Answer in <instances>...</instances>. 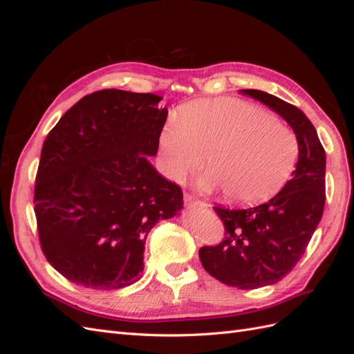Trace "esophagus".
I'll use <instances>...</instances> for the list:
<instances>
[{
    "label": "esophagus",
    "mask_w": 354,
    "mask_h": 354,
    "mask_svg": "<svg viewBox=\"0 0 354 354\" xmlns=\"http://www.w3.org/2000/svg\"><path fill=\"white\" fill-rule=\"evenodd\" d=\"M185 203H186L187 207H198V208H205L207 207L205 202H202L199 199H195L194 196L189 195V194L185 195Z\"/></svg>",
    "instance_id": "obj_1"
}]
</instances>
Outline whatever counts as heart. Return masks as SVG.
<instances>
[{
    "label": "heart",
    "instance_id": "b5f03b06",
    "mask_svg": "<svg viewBox=\"0 0 354 354\" xmlns=\"http://www.w3.org/2000/svg\"><path fill=\"white\" fill-rule=\"evenodd\" d=\"M164 174L181 180L205 165L203 190L224 189L241 205H254L279 192L292 174L298 140L286 124L239 99L195 102L159 134Z\"/></svg>",
    "mask_w": 354,
    "mask_h": 354
}]
</instances>
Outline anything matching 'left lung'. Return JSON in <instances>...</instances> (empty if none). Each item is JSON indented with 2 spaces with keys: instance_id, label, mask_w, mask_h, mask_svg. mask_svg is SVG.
I'll use <instances>...</instances> for the list:
<instances>
[{
  "instance_id": "1",
  "label": "left lung",
  "mask_w": 354,
  "mask_h": 354,
  "mask_svg": "<svg viewBox=\"0 0 354 354\" xmlns=\"http://www.w3.org/2000/svg\"><path fill=\"white\" fill-rule=\"evenodd\" d=\"M242 93L269 106L292 128L298 160L291 180L266 203L245 209L214 207L226 238L201 248L199 259L217 281L255 289L282 281L304 254L324 214L326 156L303 111L266 91Z\"/></svg>"
}]
</instances>
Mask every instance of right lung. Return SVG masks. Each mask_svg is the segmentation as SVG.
Returning a JSON list of instances; mask_svg holds the SVG:
<instances>
[{"instance_id":"right-lung-1","label":"right lung","mask_w":354,"mask_h":354,"mask_svg":"<svg viewBox=\"0 0 354 354\" xmlns=\"http://www.w3.org/2000/svg\"><path fill=\"white\" fill-rule=\"evenodd\" d=\"M160 100L95 91L42 145L34 198L41 248L73 283L109 291L137 282L149 232L183 208V192L147 158L156 155L168 116Z\"/></svg>"}]
</instances>
